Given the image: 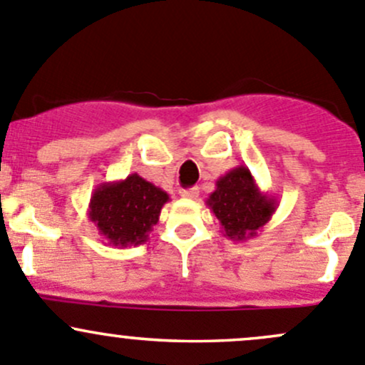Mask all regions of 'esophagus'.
I'll return each mask as SVG.
<instances>
[{
	"instance_id": "1",
	"label": "esophagus",
	"mask_w": 365,
	"mask_h": 365,
	"mask_svg": "<svg viewBox=\"0 0 365 365\" xmlns=\"http://www.w3.org/2000/svg\"><path fill=\"white\" fill-rule=\"evenodd\" d=\"M180 196L187 197V200H197V196H200V190H197L196 187H192V189H183V190H180Z\"/></svg>"
}]
</instances>
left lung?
Wrapping results in <instances>:
<instances>
[{
  "mask_svg": "<svg viewBox=\"0 0 365 365\" xmlns=\"http://www.w3.org/2000/svg\"><path fill=\"white\" fill-rule=\"evenodd\" d=\"M206 206L220 222L224 237L235 242L256 238L277 210V200L263 192L245 165H237L215 182Z\"/></svg>",
  "mask_w": 365,
  "mask_h": 365,
  "instance_id": "8db88e82",
  "label": "left lung"
}]
</instances>
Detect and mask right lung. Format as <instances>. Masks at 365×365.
<instances>
[{"mask_svg": "<svg viewBox=\"0 0 365 365\" xmlns=\"http://www.w3.org/2000/svg\"><path fill=\"white\" fill-rule=\"evenodd\" d=\"M168 201L165 190L132 173L125 180L101 183L93 190L88 219L108 245L138 247L148 240Z\"/></svg>", "mask_w": 365, "mask_h": 365, "instance_id": "add662e5", "label": "right lung"}]
</instances>
